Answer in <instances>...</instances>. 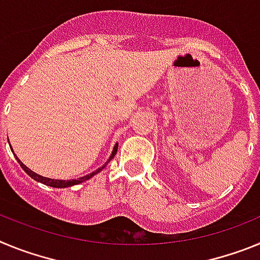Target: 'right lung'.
Masks as SVG:
<instances>
[{
	"instance_id": "obj_1",
	"label": "right lung",
	"mask_w": 260,
	"mask_h": 260,
	"mask_svg": "<svg viewBox=\"0 0 260 260\" xmlns=\"http://www.w3.org/2000/svg\"><path fill=\"white\" fill-rule=\"evenodd\" d=\"M8 141H9V138H8ZM10 148H11V144H10ZM117 148H118V143L114 144L113 151H112V153H110V156H109V158H108V160H107V162H105V164H103L100 168H98V169H96V171H93L92 173L87 174V176L80 177V178H77V180H66V181L65 180H53V178H48V177L40 176V174L35 173V172L31 171V169H29L28 167H26V165L23 164V162L20 161L19 158H18L17 155H14V156H15V158H17V161L19 162V165H20V167H22L23 171L26 172V173L28 174V176L31 177V178H34V180L38 181V182H40V183H44V185L50 186V187H57V189H65V187H70V186H74V185H78V183L84 182V181L89 180V178L95 176V174L100 173V172H102L103 169H104V168L107 167L108 162H109L110 160H112V158L114 157V155H116V153H117ZM11 151H13V148H11ZM13 153H14V151H13Z\"/></svg>"
}]
</instances>
